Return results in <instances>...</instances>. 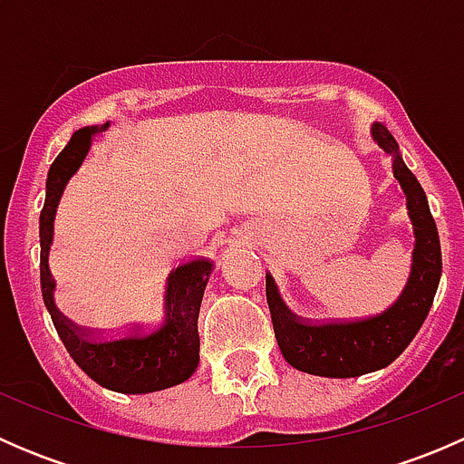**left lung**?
Masks as SVG:
<instances>
[{"label": "left lung", "instance_id": "obj_1", "mask_svg": "<svg viewBox=\"0 0 464 464\" xmlns=\"http://www.w3.org/2000/svg\"><path fill=\"white\" fill-rule=\"evenodd\" d=\"M372 139L392 157V175L406 195L413 222L415 249L409 283L382 314L354 321H305L289 312L269 274L266 303L276 341L285 362L301 372L319 377H359L395 362L427 319L442 274V251L435 219L418 177L406 168L400 145L386 125L372 123Z\"/></svg>", "mask_w": 464, "mask_h": 464}]
</instances>
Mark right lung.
Returning a JSON list of instances; mask_svg holds the SVG:
<instances>
[{"label": "right lung", "mask_w": 464, "mask_h": 464, "mask_svg": "<svg viewBox=\"0 0 464 464\" xmlns=\"http://www.w3.org/2000/svg\"><path fill=\"white\" fill-rule=\"evenodd\" d=\"M102 128L78 130L67 148L51 163L46 177V199L40 213V285L42 298L60 341L87 377L116 392H152L177 386L195 372L199 363L198 319L213 262L193 258L177 265L166 280V312L152 327H132L116 334H93L69 323L55 310V283L49 271L53 242V219L69 179L85 161L92 137Z\"/></svg>", "instance_id": "add662e5"}]
</instances>
